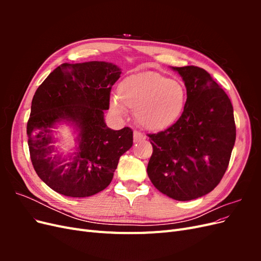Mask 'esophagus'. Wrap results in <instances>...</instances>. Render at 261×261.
Listing matches in <instances>:
<instances>
[{"label": "esophagus", "mask_w": 261, "mask_h": 261, "mask_svg": "<svg viewBox=\"0 0 261 261\" xmlns=\"http://www.w3.org/2000/svg\"><path fill=\"white\" fill-rule=\"evenodd\" d=\"M144 139H146L145 135H143V134L137 132V130L134 132V141H135V143H138V141H141Z\"/></svg>", "instance_id": "34e87169"}]
</instances>
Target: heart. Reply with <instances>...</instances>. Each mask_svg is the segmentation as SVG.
Here are the masks:
<instances>
[{
    "label": "heart",
    "mask_w": 261,
    "mask_h": 261,
    "mask_svg": "<svg viewBox=\"0 0 261 261\" xmlns=\"http://www.w3.org/2000/svg\"><path fill=\"white\" fill-rule=\"evenodd\" d=\"M185 103L183 84L155 72H139L120 83L110 107L115 114H123L125 107L135 110L136 121L144 128L162 130L178 120Z\"/></svg>",
    "instance_id": "heart-1"
}]
</instances>
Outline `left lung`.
Returning a JSON list of instances; mask_svg holds the SVG:
<instances>
[{"mask_svg": "<svg viewBox=\"0 0 261 261\" xmlns=\"http://www.w3.org/2000/svg\"><path fill=\"white\" fill-rule=\"evenodd\" d=\"M172 68L185 83L186 103L169 128L147 135L153 149L147 173L158 191L187 201L210 193L222 179L236 127L231 100L207 70Z\"/></svg>", "mask_w": 261, "mask_h": 261, "instance_id": "8db88e82", "label": "left lung"}]
</instances>
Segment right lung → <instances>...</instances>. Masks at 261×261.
Listing matches in <instances>:
<instances>
[{
	"label": "right lung",
	"instance_id": "right-lung-1",
	"mask_svg": "<svg viewBox=\"0 0 261 261\" xmlns=\"http://www.w3.org/2000/svg\"><path fill=\"white\" fill-rule=\"evenodd\" d=\"M112 63H63L38 87L27 123L30 159L38 176L68 197H89L113 178L120 156L133 146V130L109 128L105 110L121 75ZM79 127L76 153L66 161L55 153L51 128L59 121Z\"/></svg>",
	"mask_w": 261,
	"mask_h": 261
}]
</instances>
